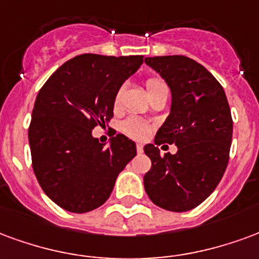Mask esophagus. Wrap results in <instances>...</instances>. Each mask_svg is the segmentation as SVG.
Returning a JSON list of instances; mask_svg holds the SVG:
<instances>
[{"instance_id":"34e87169","label":"esophagus","mask_w":259,"mask_h":259,"mask_svg":"<svg viewBox=\"0 0 259 259\" xmlns=\"http://www.w3.org/2000/svg\"><path fill=\"white\" fill-rule=\"evenodd\" d=\"M137 150H138V153H142L143 152V145H141V143H138V145H137Z\"/></svg>"}]
</instances>
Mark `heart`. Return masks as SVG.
I'll list each match as a JSON object with an SVG mask.
<instances>
[{"label": "heart", "instance_id": "b5f03b06", "mask_svg": "<svg viewBox=\"0 0 259 259\" xmlns=\"http://www.w3.org/2000/svg\"><path fill=\"white\" fill-rule=\"evenodd\" d=\"M146 87H148V92H154L158 90H165L167 85L164 84L163 81L158 80V78H149L146 81ZM121 96H122V90H118V92L114 96V105L118 106L121 103ZM122 130L124 132L130 135V137L135 138V139H143V138L148 137L149 134V125L142 120H139L137 117H130L125 121L122 122Z\"/></svg>", "mask_w": 259, "mask_h": 259}]
</instances>
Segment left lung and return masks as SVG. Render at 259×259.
Segmentation results:
<instances>
[{"instance_id": "obj_1", "label": "left lung", "mask_w": 259, "mask_h": 259, "mask_svg": "<svg viewBox=\"0 0 259 259\" xmlns=\"http://www.w3.org/2000/svg\"><path fill=\"white\" fill-rule=\"evenodd\" d=\"M145 63L171 90L168 117L154 143H175L164 156L153 143L143 150L152 168L143 177L149 199L158 207L184 212L201 204L218 186L229 161L233 121L225 91L204 66L186 56H154Z\"/></svg>"}]
</instances>
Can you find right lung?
I'll use <instances>...</instances> for the list:
<instances>
[{
  "instance_id": "obj_1",
  "label": "right lung",
  "mask_w": 259,
  "mask_h": 259,
  "mask_svg": "<svg viewBox=\"0 0 259 259\" xmlns=\"http://www.w3.org/2000/svg\"><path fill=\"white\" fill-rule=\"evenodd\" d=\"M143 56H75L39 90L29 128L33 169L54 203L70 212H88L110 196L118 174L137 156L122 134L109 146L92 137L113 117L114 96Z\"/></svg>"
}]
</instances>
